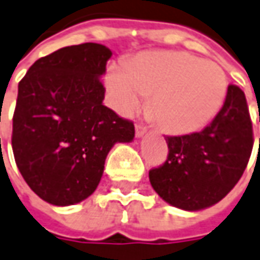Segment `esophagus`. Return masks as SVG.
Segmentation results:
<instances>
[{
	"label": "esophagus",
	"instance_id": "obj_1",
	"mask_svg": "<svg viewBox=\"0 0 260 260\" xmlns=\"http://www.w3.org/2000/svg\"><path fill=\"white\" fill-rule=\"evenodd\" d=\"M145 134H146V128H145L142 123H137L135 125V135H137L138 138L144 137Z\"/></svg>",
	"mask_w": 260,
	"mask_h": 260
}]
</instances>
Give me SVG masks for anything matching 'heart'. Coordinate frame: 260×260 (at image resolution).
<instances>
[{
    "instance_id": "1",
    "label": "heart",
    "mask_w": 260,
    "mask_h": 260,
    "mask_svg": "<svg viewBox=\"0 0 260 260\" xmlns=\"http://www.w3.org/2000/svg\"><path fill=\"white\" fill-rule=\"evenodd\" d=\"M115 107L135 111L149 96V112L162 131L188 135L215 118L226 96L228 81L216 62L185 51H148L132 56L107 78Z\"/></svg>"
}]
</instances>
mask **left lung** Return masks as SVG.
Masks as SVG:
<instances>
[{
  "label": "left lung",
  "mask_w": 260,
  "mask_h": 260,
  "mask_svg": "<svg viewBox=\"0 0 260 260\" xmlns=\"http://www.w3.org/2000/svg\"><path fill=\"white\" fill-rule=\"evenodd\" d=\"M165 139L169 149L167 160L149 171L155 192L185 211H201L218 204L241 179L253 148L245 93L231 84L223 107L206 128Z\"/></svg>",
  "instance_id": "1"
}]
</instances>
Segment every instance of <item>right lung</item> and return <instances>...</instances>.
<instances>
[{
  "instance_id": "1",
  "label": "right lung",
  "mask_w": 260,
  "mask_h": 260,
  "mask_svg": "<svg viewBox=\"0 0 260 260\" xmlns=\"http://www.w3.org/2000/svg\"><path fill=\"white\" fill-rule=\"evenodd\" d=\"M112 52L85 42L31 65L18 84L12 152L28 186L48 204H78L96 189L108 152L131 142L134 122L102 104Z\"/></svg>"
}]
</instances>
